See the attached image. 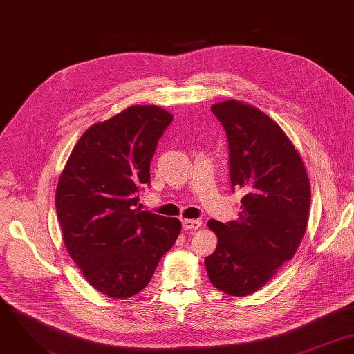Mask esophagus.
Here are the masks:
<instances>
[{
    "instance_id": "1",
    "label": "esophagus",
    "mask_w": 354,
    "mask_h": 354,
    "mask_svg": "<svg viewBox=\"0 0 354 354\" xmlns=\"http://www.w3.org/2000/svg\"><path fill=\"white\" fill-rule=\"evenodd\" d=\"M185 231H196L201 227V221L198 220H183L182 221Z\"/></svg>"
}]
</instances>
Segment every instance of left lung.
Wrapping results in <instances>:
<instances>
[{
    "mask_svg": "<svg viewBox=\"0 0 354 354\" xmlns=\"http://www.w3.org/2000/svg\"><path fill=\"white\" fill-rule=\"evenodd\" d=\"M210 110L227 134L232 193L244 196L236 221L207 223L218 241L205 265L217 289L241 297L293 258L307 230L311 189L303 160L273 119L236 100Z\"/></svg>",
    "mask_w": 354,
    "mask_h": 354,
    "instance_id": "left-lung-1",
    "label": "left lung"
}]
</instances>
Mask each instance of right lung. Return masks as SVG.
<instances>
[{"label":"right lung","instance_id":"1","mask_svg":"<svg viewBox=\"0 0 354 354\" xmlns=\"http://www.w3.org/2000/svg\"><path fill=\"white\" fill-rule=\"evenodd\" d=\"M172 119L156 106H131L91 126L59 178L55 207L68 252L85 279L110 297L141 292L180 234L178 218L138 207Z\"/></svg>","mask_w":354,"mask_h":354}]
</instances>
